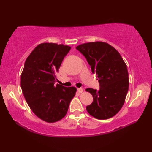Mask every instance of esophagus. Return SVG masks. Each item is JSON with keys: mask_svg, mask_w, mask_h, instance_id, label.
<instances>
[{"mask_svg": "<svg viewBox=\"0 0 152 152\" xmlns=\"http://www.w3.org/2000/svg\"><path fill=\"white\" fill-rule=\"evenodd\" d=\"M77 91H78L79 93H82V92H83V89L81 88H77Z\"/></svg>", "mask_w": 152, "mask_h": 152, "instance_id": "esophagus-1", "label": "esophagus"}]
</instances>
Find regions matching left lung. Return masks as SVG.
Returning <instances> with one entry per match:
<instances>
[{
    "label": "left lung",
    "instance_id": "left-lung-1",
    "mask_svg": "<svg viewBox=\"0 0 152 152\" xmlns=\"http://www.w3.org/2000/svg\"><path fill=\"white\" fill-rule=\"evenodd\" d=\"M76 49L85 57L99 82V91L86 90L93 96L87 111L101 120L115 116L124 104L129 89L128 71L121 56L111 45L101 42L84 43Z\"/></svg>",
    "mask_w": 152,
    "mask_h": 152
}]
</instances>
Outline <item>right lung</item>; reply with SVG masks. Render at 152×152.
<instances>
[{"label":"right lung","instance_id":"1","mask_svg":"<svg viewBox=\"0 0 152 152\" xmlns=\"http://www.w3.org/2000/svg\"><path fill=\"white\" fill-rule=\"evenodd\" d=\"M71 47L44 43L38 45L25 62L20 76V86L25 101L36 116L48 123H54L65 117L75 87L56 84L64 58Z\"/></svg>","mask_w":152,"mask_h":152}]
</instances>
